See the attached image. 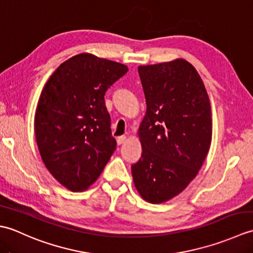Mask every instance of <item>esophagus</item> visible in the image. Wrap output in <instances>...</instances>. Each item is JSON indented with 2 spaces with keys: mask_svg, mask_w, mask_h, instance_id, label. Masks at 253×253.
I'll use <instances>...</instances> for the list:
<instances>
[{
  "mask_svg": "<svg viewBox=\"0 0 253 253\" xmlns=\"http://www.w3.org/2000/svg\"><path fill=\"white\" fill-rule=\"evenodd\" d=\"M126 136H120V137H117V143L118 144H123L124 142L126 141Z\"/></svg>",
  "mask_w": 253,
  "mask_h": 253,
  "instance_id": "1",
  "label": "esophagus"
}]
</instances>
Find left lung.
Returning <instances> with one entry per match:
<instances>
[{"instance_id": "obj_1", "label": "left lung", "mask_w": 253, "mask_h": 253, "mask_svg": "<svg viewBox=\"0 0 253 253\" xmlns=\"http://www.w3.org/2000/svg\"><path fill=\"white\" fill-rule=\"evenodd\" d=\"M147 113L139 128L142 153L131 165L138 192L162 203L195 178L212 139L211 105L201 77L185 60L139 66Z\"/></svg>"}]
</instances>
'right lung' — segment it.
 <instances>
[{"label":"right lung","instance_id":"right-lung-1","mask_svg":"<svg viewBox=\"0 0 253 253\" xmlns=\"http://www.w3.org/2000/svg\"><path fill=\"white\" fill-rule=\"evenodd\" d=\"M127 71L121 63L83 53L61 64L42 90L37 144L46 169L69 190L92 185L115 151L104 95Z\"/></svg>","mask_w":253,"mask_h":253}]
</instances>
